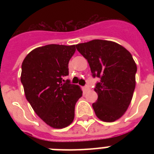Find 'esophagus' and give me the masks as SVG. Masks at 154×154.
<instances>
[{
  "label": "esophagus",
  "instance_id": "34e87169",
  "mask_svg": "<svg viewBox=\"0 0 154 154\" xmlns=\"http://www.w3.org/2000/svg\"><path fill=\"white\" fill-rule=\"evenodd\" d=\"M89 85H85V91H89Z\"/></svg>",
  "mask_w": 154,
  "mask_h": 154
}]
</instances>
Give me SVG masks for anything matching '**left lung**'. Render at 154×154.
Wrapping results in <instances>:
<instances>
[{
    "label": "left lung",
    "mask_w": 154,
    "mask_h": 154,
    "mask_svg": "<svg viewBox=\"0 0 154 154\" xmlns=\"http://www.w3.org/2000/svg\"><path fill=\"white\" fill-rule=\"evenodd\" d=\"M89 62L93 77H99L94 91L98 98L93 104L99 119L115 122L129 107L136 85L137 65L125 48L116 42L93 40L76 45Z\"/></svg>",
    "instance_id": "obj_1"
}]
</instances>
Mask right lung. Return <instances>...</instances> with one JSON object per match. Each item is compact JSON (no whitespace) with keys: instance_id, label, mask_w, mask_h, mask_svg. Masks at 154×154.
Masks as SVG:
<instances>
[{"instance_id":"obj_1","label":"right lung","mask_w":154,"mask_h":154,"mask_svg":"<svg viewBox=\"0 0 154 154\" xmlns=\"http://www.w3.org/2000/svg\"><path fill=\"white\" fill-rule=\"evenodd\" d=\"M75 51V45H47L32 50L21 65L25 97L42 121L55 129L72 123L75 105L82 96L78 85L63 82Z\"/></svg>"}]
</instances>
